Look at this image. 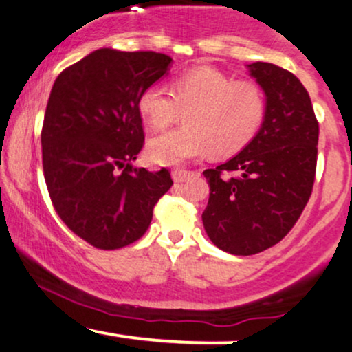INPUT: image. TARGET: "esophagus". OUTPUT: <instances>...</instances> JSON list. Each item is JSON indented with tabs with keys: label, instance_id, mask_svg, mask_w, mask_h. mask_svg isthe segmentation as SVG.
I'll return each mask as SVG.
<instances>
[{
	"label": "esophagus",
	"instance_id": "esophagus-1",
	"mask_svg": "<svg viewBox=\"0 0 352 352\" xmlns=\"http://www.w3.org/2000/svg\"><path fill=\"white\" fill-rule=\"evenodd\" d=\"M192 175H193L192 172L184 170V168H173L172 170V179L173 182H177V184H182V182L188 180Z\"/></svg>",
	"mask_w": 352,
	"mask_h": 352
}]
</instances>
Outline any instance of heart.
I'll use <instances>...</instances> for the list:
<instances>
[{"label":"heart","mask_w":352,"mask_h":352,"mask_svg":"<svg viewBox=\"0 0 352 352\" xmlns=\"http://www.w3.org/2000/svg\"><path fill=\"white\" fill-rule=\"evenodd\" d=\"M265 96L253 80H235L213 67H193L173 80L172 94L159 84L145 87L137 100L151 131L175 122L184 127L153 137L145 155L157 165H182L212 151L232 155L245 147L265 117Z\"/></svg>","instance_id":"1"}]
</instances>
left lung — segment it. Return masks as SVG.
Returning <instances> with one entry per match:
<instances>
[{
	"label": "left lung",
	"instance_id": "8db88e82",
	"mask_svg": "<svg viewBox=\"0 0 352 352\" xmlns=\"http://www.w3.org/2000/svg\"><path fill=\"white\" fill-rule=\"evenodd\" d=\"M266 96L258 134L233 159L204 172L210 199L201 213L213 245L260 253L294 227L313 192L319 125L296 76L270 63L248 64Z\"/></svg>",
	"mask_w": 352,
	"mask_h": 352
}]
</instances>
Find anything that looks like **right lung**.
<instances>
[{"label":"right lung","mask_w":352,"mask_h":352,"mask_svg":"<svg viewBox=\"0 0 352 352\" xmlns=\"http://www.w3.org/2000/svg\"><path fill=\"white\" fill-rule=\"evenodd\" d=\"M162 52L102 47L54 80L41 132L43 170L56 213L99 250L139 240L170 172L132 167L144 147L140 92L167 74Z\"/></svg>","instance_id":"obj_1"}]
</instances>
